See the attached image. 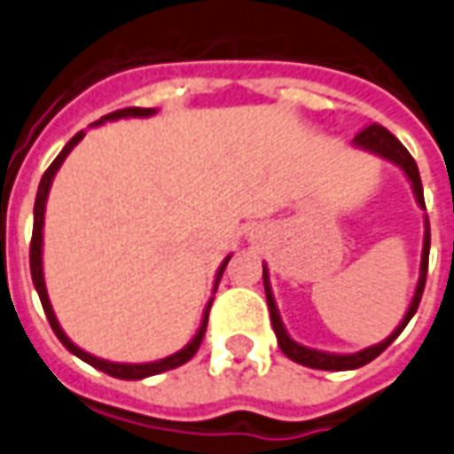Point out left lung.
Wrapping results in <instances>:
<instances>
[{
	"instance_id": "8db88e82",
	"label": "left lung",
	"mask_w": 454,
	"mask_h": 454,
	"mask_svg": "<svg viewBox=\"0 0 454 454\" xmlns=\"http://www.w3.org/2000/svg\"><path fill=\"white\" fill-rule=\"evenodd\" d=\"M356 149H364L368 153H375L380 159L395 163V166L402 168V173L406 176V180L411 183V190H414V197L419 201V207L426 209L424 201V187H421V176H419V168H416V160L411 159V153L402 146L395 134H389L385 127L380 124H371L365 127L364 132H358L354 137ZM428 250H431V228H428V216H426V233H424V253H421V274H419V284H416L414 298L409 303V310L404 312V317L397 325V330L392 332L387 339H382L380 344H372V347L364 348V351H356V354H330V351H317V348H308L303 344H298L291 339V334L284 327L281 322V315H278L277 301H274V294H271L270 286V271H267V264H262V277H264V294H267V305H270L271 315V327H274V334H277L278 348L284 354L295 361V364L308 365V368H317V371H354V368H361V365L371 364L372 358L385 351V348L395 341V339L402 334V330L406 327V322L414 317L416 308L421 303V295H424L426 286V271H428Z\"/></svg>"
}]
</instances>
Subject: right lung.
<instances>
[{"label":"right lung","instance_id":"obj_1","mask_svg":"<svg viewBox=\"0 0 454 454\" xmlns=\"http://www.w3.org/2000/svg\"><path fill=\"white\" fill-rule=\"evenodd\" d=\"M159 110L156 107H124V110H115V113H110V115L100 117L98 122H93L90 127H98L103 122H113V120H120V117H151L156 115ZM83 139V132L74 134L72 139L67 142V146L59 151V156L52 160V166L45 170V176L40 180L38 184V194H35V207H33V238H30V277H33V286L38 291L40 295V303H43V310L48 315V322L52 332L57 334V339L65 344L67 351H72L74 356H79L82 361H86L93 368H98V371L107 372V375H113V378H120V380H142V378H149V375H159V372L173 371L177 365L187 364L194 354H197V348H200L201 339H204V332H207V322H209V310L211 303H214V298H211L209 303H207V310L201 315V325L197 334L192 337V341L187 344L184 348L176 351V354L166 356V358H160V361H151V364H115V361H106V358H98V356L89 354V351H83L74 344L72 339L67 337L65 330L59 327V322H57V315L52 310V305H50L48 298V288H45V277H43V226H45V204H48V194L50 187H52V180H55L57 170L59 166L65 163V159L69 156V151L76 146V144ZM228 260H231V254H228L226 260L221 262V267L216 271V281H214V294H216L218 281L223 277V270H226Z\"/></svg>","mask_w":454,"mask_h":454}]
</instances>
